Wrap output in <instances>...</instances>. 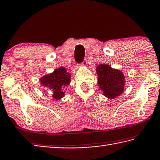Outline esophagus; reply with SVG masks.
<instances>
[{
  "instance_id": "1",
  "label": "esophagus",
  "mask_w": 160,
  "mask_h": 160,
  "mask_svg": "<svg viewBox=\"0 0 160 160\" xmlns=\"http://www.w3.org/2000/svg\"><path fill=\"white\" fill-rule=\"evenodd\" d=\"M87 65H88V60H87V59H85V60L83 61L82 62V63H81V66H84V67H85V66H87Z\"/></svg>"
}]
</instances>
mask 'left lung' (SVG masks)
Here are the masks:
<instances>
[{"mask_svg":"<svg viewBox=\"0 0 160 160\" xmlns=\"http://www.w3.org/2000/svg\"><path fill=\"white\" fill-rule=\"evenodd\" d=\"M97 73L98 87L106 97L113 99L124 92L125 77L121 71L103 63L97 67Z\"/></svg>","mask_w":160,"mask_h":160,"instance_id":"8db88e82","label":"left lung"}]
</instances>
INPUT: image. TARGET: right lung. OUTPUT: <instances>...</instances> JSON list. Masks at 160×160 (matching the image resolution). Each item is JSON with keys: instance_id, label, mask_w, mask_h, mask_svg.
Instances as JSON below:
<instances>
[{"instance_id": "1", "label": "right lung", "mask_w": 160, "mask_h": 160, "mask_svg": "<svg viewBox=\"0 0 160 160\" xmlns=\"http://www.w3.org/2000/svg\"><path fill=\"white\" fill-rule=\"evenodd\" d=\"M71 75L66 68L62 66L55 69L52 73L44 75L40 78V82L41 85L52 89V97L55 100H59L64 97L66 86L71 82Z\"/></svg>"}]
</instances>
